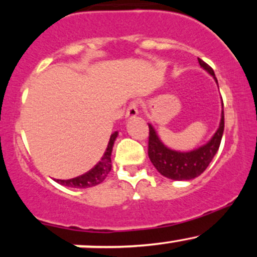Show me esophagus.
Here are the masks:
<instances>
[{"instance_id":"esophagus-1","label":"esophagus","mask_w":257,"mask_h":257,"mask_svg":"<svg viewBox=\"0 0 257 257\" xmlns=\"http://www.w3.org/2000/svg\"><path fill=\"white\" fill-rule=\"evenodd\" d=\"M138 113H139V111H138V101H132L131 104H129L128 108H126L125 116L129 117V118H133V117L137 116Z\"/></svg>"}]
</instances>
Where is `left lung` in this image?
Returning a JSON list of instances; mask_svg holds the SVG:
<instances>
[{
    "label": "left lung",
    "instance_id": "1",
    "mask_svg": "<svg viewBox=\"0 0 257 257\" xmlns=\"http://www.w3.org/2000/svg\"><path fill=\"white\" fill-rule=\"evenodd\" d=\"M198 63L206 72L210 73L217 83L214 70L198 58ZM223 105V104H222ZM149 157L156 169L163 176L172 180H192L199 176L208 168L214 156L219 150L223 129H225V116L221 113L219 129L210 139L209 143L199 149L190 152H179L168 149L159 140L157 133L151 124H149Z\"/></svg>",
    "mask_w": 257,
    "mask_h": 257
}]
</instances>
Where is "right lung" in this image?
Here are the masks:
<instances>
[{
    "instance_id": "obj_1",
    "label": "right lung",
    "mask_w": 257,
    "mask_h": 257,
    "mask_svg": "<svg viewBox=\"0 0 257 257\" xmlns=\"http://www.w3.org/2000/svg\"><path fill=\"white\" fill-rule=\"evenodd\" d=\"M117 134L118 133L114 132L111 134L110 141H108L107 147H106L104 155L98 163L91 168L89 172H87L83 175H79L77 178H73L70 180H57L59 184L67 186V187H75V188H87V187H93V186H96L101 184L104 181L107 174L111 172V152L112 147H113L114 140H116Z\"/></svg>"
}]
</instances>
